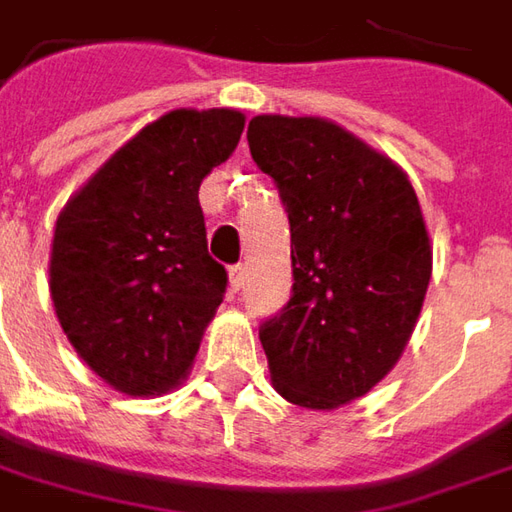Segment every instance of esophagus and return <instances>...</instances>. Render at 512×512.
Segmentation results:
<instances>
[{
	"label": "esophagus",
	"instance_id": "1",
	"mask_svg": "<svg viewBox=\"0 0 512 512\" xmlns=\"http://www.w3.org/2000/svg\"><path fill=\"white\" fill-rule=\"evenodd\" d=\"M248 279V267L245 264H233L231 270H228V284H231V290H242V284Z\"/></svg>",
	"mask_w": 512,
	"mask_h": 512
}]
</instances>
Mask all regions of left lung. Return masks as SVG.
Instances as JSON below:
<instances>
[{"mask_svg": "<svg viewBox=\"0 0 512 512\" xmlns=\"http://www.w3.org/2000/svg\"><path fill=\"white\" fill-rule=\"evenodd\" d=\"M250 154L290 216L293 296L259 341L273 389L332 411L394 369L423 310L431 236L389 154L327 118L256 115Z\"/></svg>", "mask_w": 512, "mask_h": 512, "instance_id": "obj_1", "label": "left lung"}]
</instances>
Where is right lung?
<instances>
[{
    "mask_svg": "<svg viewBox=\"0 0 512 512\" xmlns=\"http://www.w3.org/2000/svg\"><path fill=\"white\" fill-rule=\"evenodd\" d=\"M239 109H171L61 208L50 296L67 341L115 392L154 397L194 366L228 273L208 256L200 185L236 149Z\"/></svg>",
    "mask_w": 512,
    "mask_h": 512,
    "instance_id": "obj_1",
    "label": "right lung"
}]
</instances>
